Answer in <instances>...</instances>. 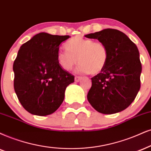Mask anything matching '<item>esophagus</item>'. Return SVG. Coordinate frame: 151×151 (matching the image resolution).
Instances as JSON below:
<instances>
[{
    "instance_id": "obj_1",
    "label": "esophagus",
    "mask_w": 151,
    "mask_h": 151,
    "mask_svg": "<svg viewBox=\"0 0 151 151\" xmlns=\"http://www.w3.org/2000/svg\"><path fill=\"white\" fill-rule=\"evenodd\" d=\"M82 79V77L81 76H76L75 77V81L76 82H79Z\"/></svg>"
}]
</instances>
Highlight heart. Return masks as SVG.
Listing matches in <instances>:
<instances>
[{
  "label": "heart",
  "instance_id": "obj_1",
  "mask_svg": "<svg viewBox=\"0 0 151 151\" xmlns=\"http://www.w3.org/2000/svg\"><path fill=\"white\" fill-rule=\"evenodd\" d=\"M66 50L57 53V61L62 68L70 70L81 62L77 68L80 73L97 74L105 68L109 59V51L106 46L100 42L76 36L65 44Z\"/></svg>",
  "mask_w": 151,
  "mask_h": 151
}]
</instances>
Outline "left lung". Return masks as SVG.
<instances>
[{"mask_svg":"<svg viewBox=\"0 0 151 151\" xmlns=\"http://www.w3.org/2000/svg\"><path fill=\"white\" fill-rule=\"evenodd\" d=\"M85 36L97 39L109 51L105 68L92 78L87 100L99 113L120 112L132 103L140 90L142 68L138 48L127 35L116 29H105Z\"/></svg>","mask_w":151,"mask_h":151,"instance_id":"8db88e82","label":"left lung"}]
</instances>
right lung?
Segmentation results:
<instances>
[{
    "label": "right lung",
    "instance_id": "1",
    "mask_svg": "<svg viewBox=\"0 0 151 151\" xmlns=\"http://www.w3.org/2000/svg\"><path fill=\"white\" fill-rule=\"evenodd\" d=\"M69 36L39 33L19 50L13 64L14 88L19 101L33 115L45 116L55 112L64 99L74 76L57 61L59 45Z\"/></svg>",
    "mask_w": 151,
    "mask_h": 151
}]
</instances>
